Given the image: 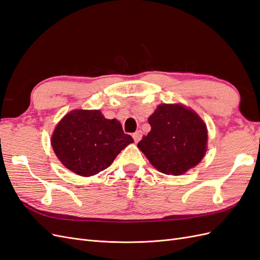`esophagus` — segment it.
I'll return each mask as SVG.
<instances>
[{"label": "esophagus", "instance_id": "1", "mask_svg": "<svg viewBox=\"0 0 260 260\" xmlns=\"http://www.w3.org/2000/svg\"><path fill=\"white\" fill-rule=\"evenodd\" d=\"M142 131H140V130H138V131H136L135 133H133V140H135V142L136 143H138L139 142V141L141 140V139H142Z\"/></svg>", "mask_w": 260, "mask_h": 260}]
</instances>
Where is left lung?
<instances>
[{"instance_id":"1","label":"left lung","mask_w":260,"mask_h":260,"mask_svg":"<svg viewBox=\"0 0 260 260\" xmlns=\"http://www.w3.org/2000/svg\"><path fill=\"white\" fill-rule=\"evenodd\" d=\"M148 123L152 129L138 147L158 171L180 176L203 159L207 149V128L191 108L160 104Z\"/></svg>"}]
</instances>
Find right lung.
<instances>
[{"label":"right lung","instance_id":"obj_1","mask_svg":"<svg viewBox=\"0 0 260 260\" xmlns=\"http://www.w3.org/2000/svg\"><path fill=\"white\" fill-rule=\"evenodd\" d=\"M51 143L67 169L90 177L111 166L133 139L123 132L119 121L106 119L101 111L75 109L58 122Z\"/></svg>","mask_w":260,"mask_h":260}]
</instances>
